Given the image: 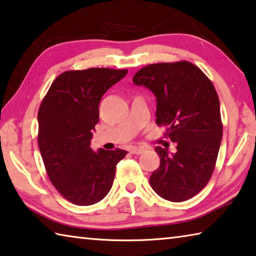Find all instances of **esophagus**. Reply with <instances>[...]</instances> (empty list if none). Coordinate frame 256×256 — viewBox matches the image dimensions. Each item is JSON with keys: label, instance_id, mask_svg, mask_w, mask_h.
I'll return each mask as SVG.
<instances>
[{"label": "esophagus", "instance_id": "obj_1", "mask_svg": "<svg viewBox=\"0 0 256 256\" xmlns=\"http://www.w3.org/2000/svg\"><path fill=\"white\" fill-rule=\"evenodd\" d=\"M131 154H141L142 152H144V149H142V148H136V146H133V148H131Z\"/></svg>", "mask_w": 256, "mask_h": 256}]
</instances>
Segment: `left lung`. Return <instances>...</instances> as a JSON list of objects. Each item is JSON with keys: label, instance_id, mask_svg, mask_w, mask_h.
I'll list each match as a JSON object with an SVG mask.
<instances>
[{"label": "left lung", "instance_id": "8db88e82", "mask_svg": "<svg viewBox=\"0 0 256 256\" xmlns=\"http://www.w3.org/2000/svg\"><path fill=\"white\" fill-rule=\"evenodd\" d=\"M136 86L150 89L157 100V125L176 142V152L156 146L160 166L150 176L159 196L183 202L200 192L214 170L222 123L218 94L211 80L188 60L149 64L133 76Z\"/></svg>", "mask_w": 256, "mask_h": 256}]
</instances>
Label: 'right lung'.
<instances>
[{"instance_id":"obj_1","label":"right lung","mask_w":256,"mask_h":256,"mask_svg":"<svg viewBox=\"0 0 256 256\" xmlns=\"http://www.w3.org/2000/svg\"><path fill=\"white\" fill-rule=\"evenodd\" d=\"M128 70L92 68L63 72L53 81L38 110V146L50 183L68 201L92 206L114 182L122 149L90 148L99 120V102Z\"/></svg>"}]
</instances>
